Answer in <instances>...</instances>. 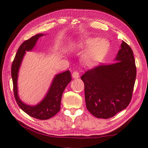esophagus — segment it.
<instances>
[{"label":"esophagus","instance_id":"esophagus-1","mask_svg":"<svg viewBox=\"0 0 148 148\" xmlns=\"http://www.w3.org/2000/svg\"><path fill=\"white\" fill-rule=\"evenodd\" d=\"M79 76V74L78 72L74 71L73 73H72V77H73V78H78Z\"/></svg>","mask_w":148,"mask_h":148}]
</instances>
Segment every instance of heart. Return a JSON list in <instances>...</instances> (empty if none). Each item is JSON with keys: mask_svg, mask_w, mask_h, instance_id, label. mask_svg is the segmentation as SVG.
I'll return each instance as SVG.
<instances>
[{"mask_svg": "<svg viewBox=\"0 0 148 148\" xmlns=\"http://www.w3.org/2000/svg\"><path fill=\"white\" fill-rule=\"evenodd\" d=\"M73 46L78 49L89 46L82 55V59L84 64L91 66L99 62L105 56L108 50L109 44L104 39L84 38L76 42Z\"/></svg>", "mask_w": 148, "mask_h": 148, "instance_id": "obj_1", "label": "heart"}]
</instances>
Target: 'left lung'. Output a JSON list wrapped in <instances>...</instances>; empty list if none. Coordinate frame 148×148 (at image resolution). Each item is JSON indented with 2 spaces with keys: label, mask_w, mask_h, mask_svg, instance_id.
Instances as JSON below:
<instances>
[{
  "label": "left lung",
  "mask_w": 148,
  "mask_h": 148,
  "mask_svg": "<svg viewBox=\"0 0 148 148\" xmlns=\"http://www.w3.org/2000/svg\"><path fill=\"white\" fill-rule=\"evenodd\" d=\"M136 76L133 51L122 41L114 63L100 65L81 77L87 109L97 118L108 119L126 108L132 98Z\"/></svg>",
  "instance_id": "1"
}]
</instances>
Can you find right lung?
I'll use <instances>...</instances> for the list:
<instances>
[{
  "label": "right lung",
  "mask_w": 148,
  "mask_h": 148,
  "mask_svg": "<svg viewBox=\"0 0 148 148\" xmlns=\"http://www.w3.org/2000/svg\"><path fill=\"white\" fill-rule=\"evenodd\" d=\"M44 34H38L25 41L19 46L12 62L11 74L14 86V93L17 104L23 111L34 118L41 120L48 119L56 115L60 110L62 95L72 80L71 72L66 71L56 74L53 77L46 95L42 101L34 106L28 105L19 99L17 87V79L20 66L26 51H32L40 37Z\"/></svg>",
  "instance_id": "1"
}]
</instances>
